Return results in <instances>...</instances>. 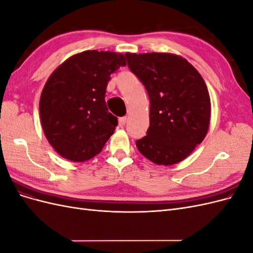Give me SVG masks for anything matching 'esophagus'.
<instances>
[{
  "mask_svg": "<svg viewBox=\"0 0 253 253\" xmlns=\"http://www.w3.org/2000/svg\"><path fill=\"white\" fill-rule=\"evenodd\" d=\"M126 120H127L126 117H121V118H119V124L121 126H125L126 124Z\"/></svg>",
  "mask_w": 253,
  "mask_h": 253,
  "instance_id": "obj_1",
  "label": "esophagus"
}]
</instances>
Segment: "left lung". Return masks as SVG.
<instances>
[{
	"label": "left lung",
	"instance_id": "left-lung-1",
	"mask_svg": "<svg viewBox=\"0 0 253 253\" xmlns=\"http://www.w3.org/2000/svg\"><path fill=\"white\" fill-rule=\"evenodd\" d=\"M125 56L150 99V126L136 140L137 149L157 165L181 162L208 132L211 103L203 77L186 59L172 53Z\"/></svg>",
	"mask_w": 253,
	"mask_h": 253
}]
</instances>
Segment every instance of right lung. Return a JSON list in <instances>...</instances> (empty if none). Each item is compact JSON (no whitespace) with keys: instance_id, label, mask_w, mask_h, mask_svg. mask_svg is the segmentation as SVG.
<instances>
[{"instance_id":"obj_1","label":"right lung","mask_w":253,"mask_h":253,"mask_svg":"<svg viewBox=\"0 0 253 253\" xmlns=\"http://www.w3.org/2000/svg\"><path fill=\"white\" fill-rule=\"evenodd\" d=\"M124 55L86 50L77 53L53 72L40 98L45 136L59 154L82 163L100 153L118 125L106 108L111 75L126 66Z\"/></svg>"}]
</instances>
